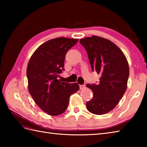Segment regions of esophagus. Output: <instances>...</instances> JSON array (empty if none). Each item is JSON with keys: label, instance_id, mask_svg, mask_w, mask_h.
I'll list each match as a JSON object with an SVG mask.
<instances>
[{"label": "esophagus", "instance_id": "1", "mask_svg": "<svg viewBox=\"0 0 147 147\" xmlns=\"http://www.w3.org/2000/svg\"><path fill=\"white\" fill-rule=\"evenodd\" d=\"M85 85H80V88L81 90H83V89H85Z\"/></svg>", "mask_w": 147, "mask_h": 147}]
</instances>
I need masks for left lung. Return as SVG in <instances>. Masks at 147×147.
<instances>
[{
    "mask_svg": "<svg viewBox=\"0 0 147 147\" xmlns=\"http://www.w3.org/2000/svg\"><path fill=\"white\" fill-rule=\"evenodd\" d=\"M87 52L92 71L100 74L99 83L87 84L93 93L86 102L88 111L103 115L114 109L127 89L129 69L126 56L110 40L98 36L81 39Z\"/></svg>",
    "mask_w": 147,
    "mask_h": 147,
    "instance_id": "obj_1",
    "label": "left lung"
}]
</instances>
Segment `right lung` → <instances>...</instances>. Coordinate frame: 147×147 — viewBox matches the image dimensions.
<instances>
[{
  "label": "right lung",
  "mask_w": 147,
  "mask_h": 147,
  "mask_svg": "<svg viewBox=\"0 0 147 147\" xmlns=\"http://www.w3.org/2000/svg\"><path fill=\"white\" fill-rule=\"evenodd\" d=\"M78 39L59 37L48 40L34 52L28 62L26 76L29 92L43 111L51 115L66 110L70 96L80 89L77 83L61 82L65 54Z\"/></svg>",
  "instance_id": "add662e5"
}]
</instances>
